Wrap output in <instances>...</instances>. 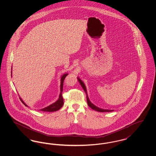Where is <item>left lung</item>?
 I'll return each mask as SVG.
<instances>
[{
	"label": "left lung",
	"instance_id": "1",
	"mask_svg": "<svg viewBox=\"0 0 156 156\" xmlns=\"http://www.w3.org/2000/svg\"><path fill=\"white\" fill-rule=\"evenodd\" d=\"M78 81L80 82V85H81L82 87V88L84 90V91L85 92V93H86V94H87V103H88V106H89V107L90 108H92L93 110H95V111H96L98 112H112L113 111V110H108V109H101V108H98V107H97V106H95V105H94V104H92L90 101V100L89 99V98H88V94H87V89H86V87H85V84H84V83L79 78H78Z\"/></svg>",
	"mask_w": 156,
	"mask_h": 156
}]
</instances>
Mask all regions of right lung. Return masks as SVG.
<instances>
[{
	"instance_id": "right-lung-1",
	"label": "right lung",
	"mask_w": 156,
	"mask_h": 156,
	"mask_svg": "<svg viewBox=\"0 0 156 156\" xmlns=\"http://www.w3.org/2000/svg\"><path fill=\"white\" fill-rule=\"evenodd\" d=\"M68 73L64 74L62 75L61 78V84H60V94H59V98L58 99V100L53 103V104L48 106L47 107H45L44 108L41 109H40V111L48 112H55L57 111H58L59 109L63 106L64 105V101H63V98L62 97V92L63 90V83H64V80L66 78V77L68 75ZM20 99L21 100V101L22 102L23 104H24L26 106H28L24 102V101L22 99V98L20 97Z\"/></svg>"
}]
</instances>
